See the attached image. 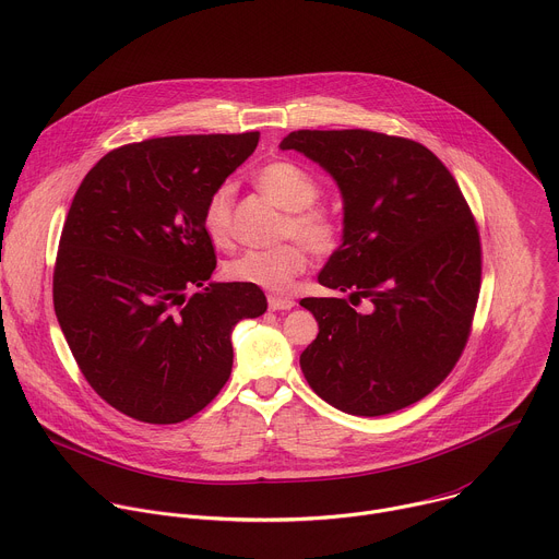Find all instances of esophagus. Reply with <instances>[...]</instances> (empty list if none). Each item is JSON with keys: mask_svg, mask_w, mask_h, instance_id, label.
Here are the masks:
<instances>
[{"mask_svg": "<svg viewBox=\"0 0 559 559\" xmlns=\"http://www.w3.org/2000/svg\"><path fill=\"white\" fill-rule=\"evenodd\" d=\"M267 305H270L272 311H283V309H292L296 302L292 298H285V296H270Z\"/></svg>", "mask_w": 559, "mask_h": 559, "instance_id": "obj_1", "label": "esophagus"}]
</instances>
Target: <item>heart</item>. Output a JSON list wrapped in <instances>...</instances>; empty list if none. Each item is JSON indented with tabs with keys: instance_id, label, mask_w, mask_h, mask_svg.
I'll use <instances>...</instances> for the list:
<instances>
[{
	"instance_id": "1",
	"label": "heart",
	"mask_w": 559,
	"mask_h": 559,
	"mask_svg": "<svg viewBox=\"0 0 559 559\" xmlns=\"http://www.w3.org/2000/svg\"><path fill=\"white\" fill-rule=\"evenodd\" d=\"M257 188L285 212L281 236H296L313 254H330L341 241V221L318 199L316 181L292 162H270L254 175ZM201 225L210 241L218 248L231 241V188L218 186L205 199ZM305 245V246H306ZM304 246V247H305ZM298 241H285L265 250H246L229 259L223 267L234 283L254 285L267 292H285L307 267L309 254Z\"/></svg>"
}]
</instances>
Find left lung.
<instances>
[{
	"label": "left lung",
	"instance_id": "obj_1",
	"mask_svg": "<svg viewBox=\"0 0 559 559\" xmlns=\"http://www.w3.org/2000/svg\"><path fill=\"white\" fill-rule=\"evenodd\" d=\"M321 166L343 197V243L318 283L347 298H302L318 323L300 354L309 386L352 416H384L455 367L480 294L471 210L425 145L371 130H296L281 141ZM367 297L370 309L350 305Z\"/></svg>",
	"mask_w": 559,
	"mask_h": 559
}]
</instances>
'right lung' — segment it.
I'll use <instances>...</instances> for the list:
<instances>
[{
	"instance_id": "add662e5",
	"label": "right lung",
	"mask_w": 559,
	"mask_h": 559,
	"mask_svg": "<svg viewBox=\"0 0 559 559\" xmlns=\"http://www.w3.org/2000/svg\"><path fill=\"white\" fill-rule=\"evenodd\" d=\"M257 143L259 132L121 145L72 199L55 313L91 386L134 420L175 425L207 407L231 371V330L267 309L254 285L210 281L216 257L201 225L210 192Z\"/></svg>"
}]
</instances>
